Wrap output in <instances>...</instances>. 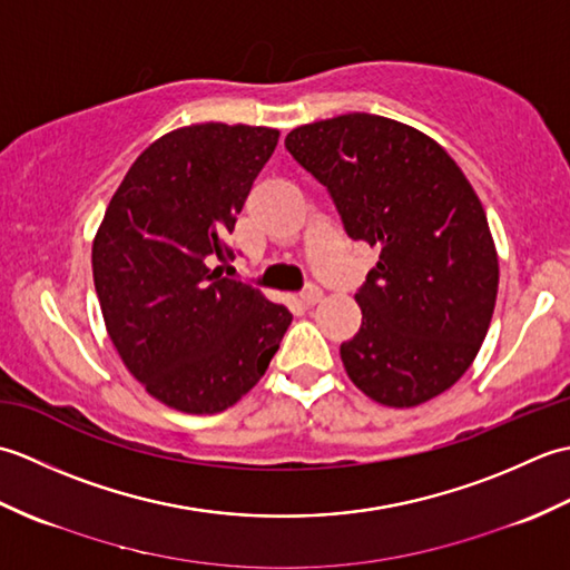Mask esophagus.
<instances>
[{"label":"esophagus","mask_w":570,"mask_h":570,"mask_svg":"<svg viewBox=\"0 0 570 570\" xmlns=\"http://www.w3.org/2000/svg\"><path fill=\"white\" fill-rule=\"evenodd\" d=\"M301 301H304V306H316L323 301V292L318 286H308L304 294H301Z\"/></svg>","instance_id":"1"}]
</instances>
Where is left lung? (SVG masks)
I'll list each match as a JSON object with an SVG mask.
<instances>
[{"label": "left lung", "instance_id": "1", "mask_svg": "<svg viewBox=\"0 0 570 570\" xmlns=\"http://www.w3.org/2000/svg\"><path fill=\"white\" fill-rule=\"evenodd\" d=\"M286 149L328 188L345 233L380 245L341 345L347 377L374 402L419 406L463 377L485 341L500 264L482 203L423 131L350 112L288 131Z\"/></svg>", "mask_w": 570, "mask_h": 570}]
</instances>
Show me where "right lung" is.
<instances>
[{
  "instance_id": "obj_1",
  "label": "right lung",
  "mask_w": 570,
  "mask_h": 570,
  "mask_svg": "<svg viewBox=\"0 0 570 570\" xmlns=\"http://www.w3.org/2000/svg\"><path fill=\"white\" fill-rule=\"evenodd\" d=\"M278 131L190 125L139 154L92 242L102 318L127 370L184 414L237 404L269 367L292 313L223 276L254 178Z\"/></svg>"
}]
</instances>
